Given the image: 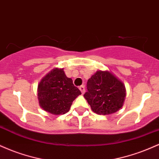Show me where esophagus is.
<instances>
[{"label": "esophagus", "mask_w": 159, "mask_h": 159, "mask_svg": "<svg viewBox=\"0 0 159 159\" xmlns=\"http://www.w3.org/2000/svg\"><path fill=\"white\" fill-rule=\"evenodd\" d=\"M79 90H81V92L82 94L84 93V92H85V87H84V85L80 86V87H79Z\"/></svg>", "instance_id": "1"}]
</instances>
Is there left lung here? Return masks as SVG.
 <instances>
[{
    "mask_svg": "<svg viewBox=\"0 0 159 159\" xmlns=\"http://www.w3.org/2000/svg\"><path fill=\"white\" fill-rule=\"evenodd\" d=\"M87 87L84 97L96 114L109 115L123 107L126 96L125 84L110 71H96Z\"/></svg>",
    "mask_w": 159,
    "mask_h": 159,
    "instance_id": "8db88e82",
    "label": "left lung"
}]
</instances>
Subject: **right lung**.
I'll return each instance as SVG.
<instances>
[{
    "instance_id": "add662e5",
    "label": "right lung",
    "mask_w": 159,
    "mask_h": 159,
    "mask_svg": "<svg viewBox=\"0 0 159 159\" xmlns=\"http://www.w3.org/2000/svg\"><path fill=\"white\" fill-rule=\"evenodd\" d=\"M81 94L72 78L66 77L63 68L51 70L42 78L37 87L39 106L53 115L68 112L72 102Z\"/></svg>"
}]
</instances>
